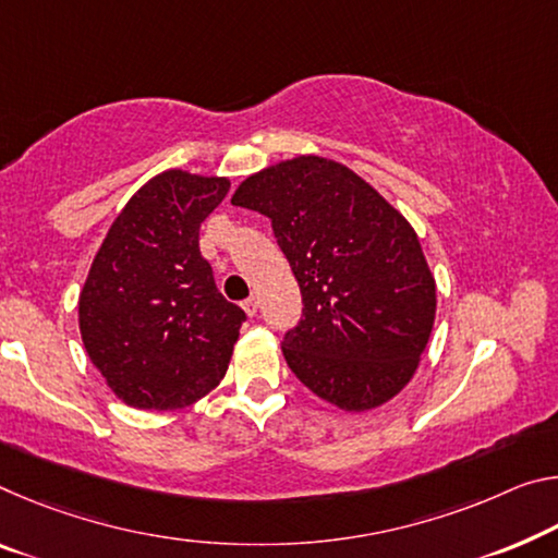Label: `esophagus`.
Instances as JSON below:
<instances>
[{"instance_id":"34e87169","label":"esophagus","mask_w":558,"mask_h":558,"mask_svg":"<svg viewBox=\"0 0 558 558\" xmlns=\"http://www.w3.org/2000/svg\"><path fill=\"white\" fill-rule=\"evenodd\" d=\"M243 311L247 317H255L258 315V298H247L243 303Z\"/></svg>"}]
</instances>
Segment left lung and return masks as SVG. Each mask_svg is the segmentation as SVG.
I'll return each instance as SVG.
<instances>
[{
    "instance_id": "obj_1",
    "label": "left lung",
    "mask_w": 558,
    "mask_h": 558,
    "mask_svg": "<svg viewBox=\"0 0 558 558\" xmlns=\"http://www.w3.org/2000/svg\"><path fill=\"white\" fill-rule=\"evenodd\" d=\"M268 216L303 295L282 338L288 367L344 412L410 383L435 325L437 288L400 210L330 158L298 156L247 175L231 198Z\"/></svg>"
}]
</instances>
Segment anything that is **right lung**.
<instances>
[{
    "mask_svg": "<svg viewBox=\"0 0 558 558\" xmlns=\"http://www.w3.org/2000/svg\"><path fill=\"white\" fill-rule=\"evenodd\" d=\"M231 181L171 168L113 220L78 295V330L113 395L181 410L223 379L245 313L218 293L198 231Z\"/></svg>",
    "mask_w": 558,
    "mask_h": 558,
    "instance_id": "add662e5",
    "label": "right lung"
}]
</instances>
